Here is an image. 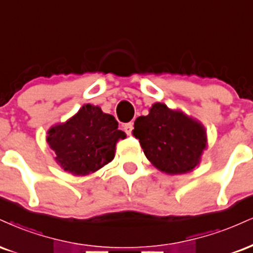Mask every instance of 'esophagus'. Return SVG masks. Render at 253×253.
<instances>
[{
	"instance_id": "esophagus-1",
	"label": "esophagus",
	"mask_w": 253,
	"mask_h": 253,
	"mask_svg": "<svg viewBox=\"0 0 253 253\" xmlns=\"http://www.w3.org/2000/svg\"><path fill=\"white\" fill-rule=\"evenodd\" d=\"M133 128H134V127H133V123H128V124H126V125H125V126H124L125 132H126L128 135L132 134Z\"/></svg>"
}]
</instances>
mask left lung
I'll return each mask as SVG.
<instances>
[{"mask_svg":"<svg viewBox=\"0 0 253 253\" xmlns=\"http://www.w3.org/2000/svg\"><path fill=\"white\" fill-rule=\"evenodd\" d=\"M133 135L152 165L171 175L193 171L208 146L200 121L160 102L152 105L146 117L136 119Z\"/></svg>","mask_w":253,"mask_h":253,"instance_id":"1","label":"left lung"}]
</instances>
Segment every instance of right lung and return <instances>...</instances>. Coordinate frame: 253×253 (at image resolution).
<instances>
[{
  "label": "right lung",
  "mask_w": 253,
  "mask_h": 253,
  "mask_svg": "<svg viewBox=\"0 0 253 253\" xmlns=\"http://www.w3.org/2000/svg\"><path fill=\"white\" fill-rule=\"evenodd\" d=\"M126 133L99 106L84 105L66 123L51 126L47 142L61 169L73 175H88L114 159L115 146Z\"/></svg>",
  "instance_id": "obj_1"
}]
</instances>
